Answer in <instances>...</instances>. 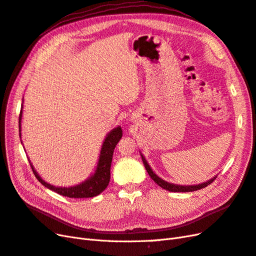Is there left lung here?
Wrapping results in <instances>:
<instances>
[{
	"instance_id": "left-lung-1",
	"label": "left lung",
	"mask_w": 256,
	"mask_h": 256,
	"mask_svg": "<svg viewBox=\"0 0 256 256\" xmlns=\"http://www.w3.org/2000/svg\"><path fill=\"white\" fill-rule=\"evenodd\" d=\"M142 156V163L144 165V168L147 170L149 176L151 177V179L156 182V184L158 186H160L162 188H165L166 191H170V192H193V191H197V190H200V188H206L207 186H209L211 182H214V179L216 178L214 177L212 179H210L206 182H204V184H196V186H179V184H170V182H167L163 179H160L158 174H156L154 172H153V170H151V167L149 166V164L147 163V160H146L144 156L142 154H140Z\"/></svg>"
}]
</instances>
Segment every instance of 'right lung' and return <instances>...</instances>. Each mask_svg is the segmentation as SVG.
<instances>
[{"mask_svg":"<svg viewBox=\"0 0 256 256\" xmlns=\"http://www.w3.org/2000/svg\"><path fill=\"white\" fill-rule=\"evenodd\" d=\"M22 107L24 105L21 106V112L19 114V136L20 137H21V118H22ZM121 137H122L121 126L116 128L108 133L103 142V146H102L100 154L96 172H94L90 178H88L86 181L82 182L80 184L68 186V188L51 186L40 177V174L36 172L33 165L31 164L32 170L35 174V177L38 178V180L44 186H46L47 188L51 190V191H54L58 194L70 197V198H88V197H94L103 192L109 184V180H110V166H112V160L114 156V150L116 148V144H118L119 140H121ZM21 144H22V142H21Z\"/></svg>","mask_w":256,"mask_h":256,"instance_id":"obj_1","label":"right lung"}]
</instances>
